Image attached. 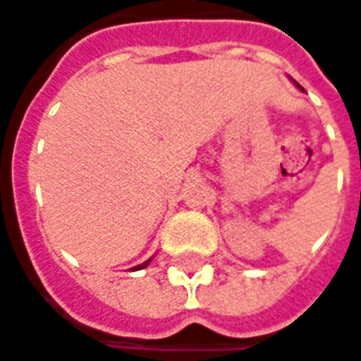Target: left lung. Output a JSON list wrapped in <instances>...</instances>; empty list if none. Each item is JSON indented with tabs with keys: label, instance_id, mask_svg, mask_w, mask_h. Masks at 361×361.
<instances>
[{
	"label": "left lung",
	"instance_id": "8db88e82",
	"mask_svg": "<svg viewBox=\"0 0 361 361\" xmlns=\"http://www.w3.org/2000/svg\"><path fill=\"white\" fill-rule=\"evenodd\" d=\"M297 87H298V89H300V85H297ZM300 91H302V89H300Z\"/></svg>",
	"mask_w": 361,
	"mask_h": 361
}]
</instances>
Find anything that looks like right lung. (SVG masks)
Segmentation results:
<instances>
[{
    "instance_id": "1",
    "label": "right lung",
    "mask_w": 361,
    "mask_h": 361,
    "mask_svg": "<svg viewBox=\"0 0 361 361\" xmlns=\"http://www.w3.org/2000/svg\"><path fill=\"white\" fill-rule=\"evenodd\" d=\"M148 264H150V260H148V262H144V264H140V266H135V268H132V270H142V268H146V266H148Z\"/></svg>"
}]
</instances>
